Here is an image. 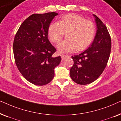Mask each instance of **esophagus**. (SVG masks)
Instances as JSON below:
<instances>
[{
  "instance_id": "obj_1",
  "label": "esophagus",
  "mask_w": 121,
  "mask_h": 121,
  "mask_svg": "<svg viewBox=\"0 0 121 121\" xmlns=\"http://www.w3.org/2000/svg\"><path fill=\"white\" fill-rule=\"evenodd\" d=\"M67 57H68V55H66V54H62V55H61V58H62V59H65V58H67Z\"/></svg>"
}]
</instances>
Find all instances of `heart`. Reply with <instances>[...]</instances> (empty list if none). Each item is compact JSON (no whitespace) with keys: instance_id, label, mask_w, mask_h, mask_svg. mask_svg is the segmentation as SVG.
<instances>
[{"instance_id":"1","label":"heart","mask_w":121,"mask_h":121,"mask_svg":"<svg viewBox=\"0 0 121 121\" xmlns=\"http://www.w3.org/2000/svg\"><path fill=\"white\" fill-rule=\"evenodd\" d=\"M66 32V39L59 42L58 49L61 52L83 51L91 43L96 28L92 21L77 14L63 16L58 22H52L48 28V35L52 42L57 43Z\"/></svg>"}]
</instances>
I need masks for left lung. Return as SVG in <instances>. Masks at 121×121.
<instances>
[{
	"instance_id": "left-lung-1",
	"label": "left lung",
	"mask_w": 121,
	"mask_h": 121,
	"mask_svg": "<svg viewBox=\"0 0 121 121\" xmlns=\"http://www.w3.org/2000/svg\"><path fill=\"white\" fill-rule=\"evenodd\" d=\"M97 31L94 40L82 53L72 56L74 64L70 70L71 78L76 83L86 85L95 81L106 67L111 49V39L106 26L94 15Z\"/></svg>"
}]
</instances>
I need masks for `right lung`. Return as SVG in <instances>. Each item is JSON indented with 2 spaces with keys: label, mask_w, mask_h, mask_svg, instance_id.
<instances>
[{
  "label": "right lung",
  "mask_w": 121,
  "mask_h": 121,
  "mask_svg": "<svg viewBox=\"0 0 121 121\" xmlns=\"http://www.w3.org/2000/svg\"><path fill=\"white\" fill-rule=\"evenodd\" d=\"M57 13L34 14L20 26L15 36L13 53L18 70L27 81L42 86L50 82L60 56L53 57L56 52L48 39V28Z\"/></svg>",
  "instance_id": "add662e5"
}]
</instances>
